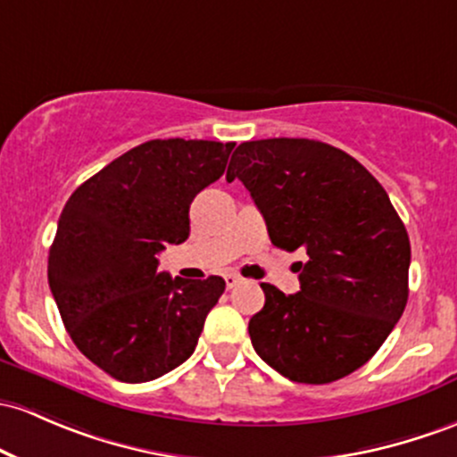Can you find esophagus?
Masks as SVG:
<instances>
[{
  "instance_id": "1",
  "label": "esophagus",
  "mask_w": 457,
  "mask_h": 457,
  "mask_svg": "<svg viewBox=\"0 0 457 457\" xmlns=\"http://www.w3.org/2000/svg\"><path fill=\"white\" fill-rule=\"evenodd\" d=\"M240 282H243V278H240V275H237V273L225 275V286H228V288H234V286L240 284Z\"/></svg>"
}]
</instances>
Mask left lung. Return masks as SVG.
Instances as JSON below:
<instances>
[{"label":"left lung","instance_id":"8db88e82","mask_svg":"<svg viewBox=\"0 0 457 457\" xmlns=\"http://www.w3.org/2000/svg\"><path fill=\"white\" fill-rule=\"evenodd\" d=\"M225 178L252 193L275 247L308 255L299 293L260 284L255 353L302 384L367 364L408 303L410 238L382 184L343 149L310 138L238 145Z\"/></svg>","mask_w":457,"mask_h":457}]
</instances>
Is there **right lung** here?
I'll use <instances>...</instances> for the list:
<instances>
[{
  "mask_svg": "<svg viewBox=\"0 0 457 457\" xmlns=\"http://www.w3.org/2000/svg\"><path fill=\"white\" fill-rule=\"evenodd\" d=\"M234 143L147 140L64 204L47 279L75 347L119 382H152L193 355L225 279L171 278L158 253L188 238L195 195L223 175Z\"/></svg>",
  "mask_w": 457,
  "mask_h": 457,
  "instance_id": "1",
  "label": "right lung"
}]
</instances>
